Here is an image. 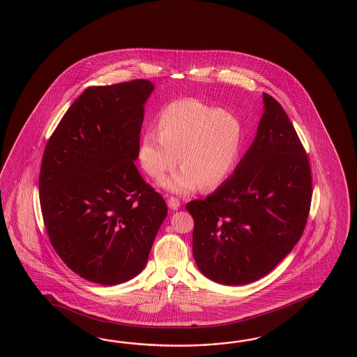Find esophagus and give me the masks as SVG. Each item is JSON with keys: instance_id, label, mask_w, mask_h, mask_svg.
Masks as SVG:
<instances>
[{"instance_id": "1", "label": "esophagus", "mask_w": 357, "mask_h": 357, "mask_svg": "<svg viewBox=\"0 0 357 357\" xmlns=\"http://www.w3.org/2000/svg\"><path fill=\"white\" fill-rule=\"evenodd\" d=\"M167 205H169L170 209L176 211V209L181 208V202H179V199H176V197H174V196H170V197L167 199Z\"/></svg>"}]
</instances>
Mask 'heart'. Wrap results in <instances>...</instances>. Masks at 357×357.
<instances>
[{"label": "heart", "instance_id": "b5f03b06", "mask_svg": "<svg viewBox=\"0 0 357 357\" xmlns=\"http://www.w3.org/2000/svg\"><path fill=\"white\" fill-rule=\"evenodd\" d=\"M157 131L140 137L137 158L145 173L162 179L179 161L183 166L165 181L174 192H188L197 184L212 190L223 183L238 161L243 126L238 116L197 98H184L165 106L157 118Z\"/></svg>", "mask_w": 357, "mask_h": 357}]
</instances>
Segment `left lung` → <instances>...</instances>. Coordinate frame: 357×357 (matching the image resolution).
I'll list each match as a JSON object with an SVG mask.
<instances>
[{"label": "left lung", "instance_id": "obj_1", "mask_svg": "<svg viewBox=\"0 0 357 357\" xmlns=\"http://www.w3.org/2000/svg\"><path fill=\"white\" fill-rule=\"evenodd\" d=\"M264 104L257 135L231 178L185 205L195 221V261L217 283L247 284L269 274L308 220V154L280 102L264 93Z\"/></svg>", "mask_w": 357, "mask_h": 357}]
</instances>
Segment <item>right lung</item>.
<instances>
[{"instance_id":"add662e5","label":"right lung","mask_w":357,"mask_h":357,"mask_svg":"<svg viewBox=\"0 0 357 357\" xmlns=\"http://www.w3.org/2000/svg\"><path fill=\"white\" fill-rule=\"evenodd\" d=\"M153 88L145 79L87 88L43 154L40 205L50 244L70 269L98 284L144 269L167 214L134 162Z\"/></svg>"}]
</instances>
